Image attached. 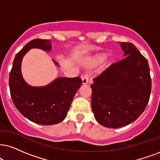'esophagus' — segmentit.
Listing matches in <instances>:
<instances>
[{"mask_svg": "<svg viewBox=\"0 0 160 160\" xmlns=\"http://www.w3.org/2000/svg\"><path fill=\"white\" fill-rule=\"evenodd\" d=\"M82 82L83 85H86L88 82V75L85 74L84 76L82 77Z\"/></svg>", "mask_w": 160, "mask_h": 160, "instance_id": "esophagus-1", "label": "esophagus"}]
</instances>
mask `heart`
<instances>
[{
  "mask_svg": "<svg viewBox=\"0 0 160 160\" xmlns=\"http://www.w3.org/2000/svg\"><path fill=\"white\" fill-rule=\"evenodd\" d=\"M108 54L106 53H100L98 54H96L94 57H92V58H90L89 60H88L85 62V65L86 67H92V66L100 64L101 62L105 61V60L107 58Z\"/></svg>",
  "mask_w": 160,
  "mask_h": 160,
  "instance_id": "b5f03b06",
  "label": "heart"
}]
</instances>
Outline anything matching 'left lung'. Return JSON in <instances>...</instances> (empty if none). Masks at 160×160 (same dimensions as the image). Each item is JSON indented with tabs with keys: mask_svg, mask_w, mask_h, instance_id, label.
Segmentation results:
<instances>
[{
	"mask_svg": "<svg viewBox=\"0 0 160 160\" xmlns=\"http://www.w3.org/2000/svg\"><path fill=\"white\" fill-rule=\"evenodd\" d=\"M123 59L94 79L92 108L98 123L117 128L129 125L144 112L150 98L148 62L131 43H120Z\"/></svg>",
	"mask_w": 160,
	"mask_h": 160,
	"instance_id": "obj_1",
	"label": "left lung"
}]
</instances>
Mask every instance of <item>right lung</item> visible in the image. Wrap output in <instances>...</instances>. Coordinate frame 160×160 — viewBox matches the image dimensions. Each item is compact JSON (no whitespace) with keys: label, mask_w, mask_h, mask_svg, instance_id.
Segmentation results:
<instances>
[{"label":"right lung","mask_w":160,"mask_h":160,"mask_svg":"<svg viewBox=\"0 0 160 160\" xmlns=\"http://www.w3.org/2000/svg\"><path fill=\"white\" fill-rule=\"evenodd\" d=\"M52 48L49 40L35 39L29 42L15 55L9 74L10 94L15 107L28 120L43 125L58 124L66 118L74 95L82 84L79 77L58 78L44 86H32L25 81L21 72L25 54L31 48L50 52ZM52 60L60 67L58 62Z\"/></svg>","instance_id":"add662e5"}]
</instances>
